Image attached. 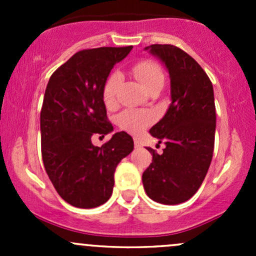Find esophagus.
<instances>
[{"mask_svg": "<svg viewBox=\"0 0 256 256\" xmlns=\"http://www.w3.org/2000/svg\"><path fill=\"white\" fill-rule=\"evenodd\" d=\"M134 144H135V147H136V148H138V147H141L140 141H138V138H134Z\"/></svg>", "mask_w": 256, "mask_h": 256, "instance_id": "obj_1", "label": "esophagus"}]
</instances>
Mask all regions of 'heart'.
<instances>
[{
  "mask_svg": "<svg viewBox=\"0 0 256 256\" xmlns=\"http://www.w3.org/2000/svg\"><path fill=\"white\" fill-rule=\"evenodd\" d=\"M132 73L146 90L156 85L157 82H164L161 69L154 62H138L134 66ZM120 82L121 74L118 72L112 73L105 82L104 89H102V99H104L106 106L110 108L115 104L116 90H118ZM116 122L122 130L128 131V132L138 134L154 122V114L144 112V110L128 109L118 114L116 118Z\"/></svg>",
  "mask_w": 256,
  "mask_h": 256,
  "instance_id": "b5f03b06",
  "label": "heart"
}]
</instances>
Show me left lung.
I'll use <instances>...</instances> for the list:
<instances>
[{
    "label": "left lung",
    "instance_id": "obj_1",
    "mask_svg": "<svg viewBox=\"0 0 256 256\" xmlns=\"http://www.w3.org/2000/svg\"><path fill=\"white\" fill-rule=\"evenodd\" d=\"M168 70L171 104L150 134L164 142V154L147 148L152 164L142 174L146 194L162 204H180L193 197L212 162L216 134L213 85L202 66L171 44L144 48Z\"/></svg>",
    "mask_w": 256,
    "mask_h": 256
}]
</instances>
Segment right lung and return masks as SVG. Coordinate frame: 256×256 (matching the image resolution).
Instances as JSON below:
<instances>
[{
  "mask_svg": "<svg viewBox=\"0 0 256 256\" xmlns=\"http://www.w3.org/2000/svg\"><path fill=\"white\" fill-rule=\"evenodd\" d=\"M132 46L84 49L59 66L46 88L40 112V141L46 172L58 194L78 208L104 204L112 194L118 162L131 154L134 140L125 131L114 134L108 121L102 89L110 72Z\"/></svg>",
  "mask_w": 256,
  "mask_h": 256,
  "instance_id": "1",
  "label": "right lung"
}]
</instances>
